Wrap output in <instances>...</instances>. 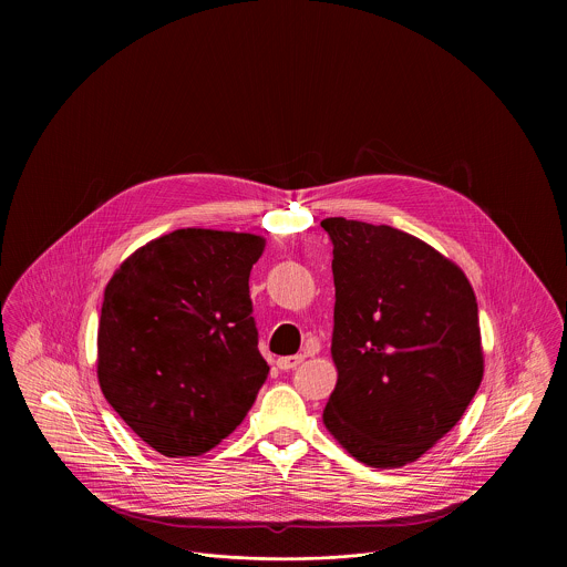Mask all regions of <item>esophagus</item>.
I'll list each match as a JSON object with an SVG mask.
<instances>
[{
  "label": "esophagus",
  "mask_w": 567,
  "mask_h": 567,
  "mask_svg": "<svg viewBox=\"0 0 567 567\" xmlns=\"http://www.w3.org/2000/svg\"><path fill=\"white\" fill-rule=\"evenodd\" d=\"M306 360V355H284V358H279L277 360V367L281 369V371H292V369H297L301 362Z\"/></svg>",
  "instance_id": "1"
}]
</instances>
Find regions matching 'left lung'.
<instances>
[{
	"label": "left lung",
	"instance_id": "left-lung-1",
	"mask_svg": "<svg viewBox=\"0 0 567 567\" xmlns=\"http://www.w3.org/2000/svg\"><path fill=\"white\" fill-rule=\"evenodd\" d=\"M321 227L333 244L338 369L324 427L355 461L404 467L458 423L483 382L474 290L400 229L347 218Z\"/></svg>",
	"mask_w": 567,
	"mask_h": 567
}]
</instances>
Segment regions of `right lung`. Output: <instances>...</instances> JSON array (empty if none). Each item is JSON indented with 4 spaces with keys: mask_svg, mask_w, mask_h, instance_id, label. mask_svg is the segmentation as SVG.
<instances>
[{
    "mask_svg": "<svg viewBox=\"0 0 567 567\" xmlns=\"http://www.w3.org/2000/svg\"><path fill=\"white\" fill-rule=\"evenodd\" d=\"M264 238L178 229L111 277L97 327L106 402L163 456H200L227 439L268 378L248 277Z\"/></svg>",
    "mask_w": 567,
    "mask_h": 567,
    "instance_id": "right-lung-1",
    "label": "right lung"
}]
</instances>
